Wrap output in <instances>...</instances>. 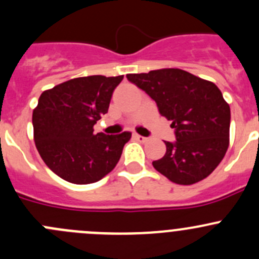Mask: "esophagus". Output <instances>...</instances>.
<instances>
[{
  "label": "esophagus",
  "mask_w": 259,
  "mask_h": 259,
  "mask_svg": "<svg viewBox=\"0 0 259 259\" xmlns=\"http://www.w3.org/2000/svg\"><path fill=\"white\" fill-rule=\"evenodd\" d=\"M134 138L138 140V142H140V143H144V142H146V140H148V138L142 137V135H138V134H134Z\"/></svg>",
  "instance_id": "34e87169"
}]
</instances>
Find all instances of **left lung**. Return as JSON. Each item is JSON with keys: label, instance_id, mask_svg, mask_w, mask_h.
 I'll return each instance as SVG.
<instances>
[{"label": "left lung", "instance_id": "left-lung-1", "mask_svg": "<svg viewBox=\"0 0 259 259\" xmlns=\"http://www.w3.org/2000/svg\"><path fill=\"white\" fill-rule=\"evenodd\" d=\"M170 120L176 142L153 166L173 183L200 182L218 166L229 144L231 109L215 83L180 69L126 75Z\"/></svg>", "mask_w": 259, "mask_h": 259}]
</instances>
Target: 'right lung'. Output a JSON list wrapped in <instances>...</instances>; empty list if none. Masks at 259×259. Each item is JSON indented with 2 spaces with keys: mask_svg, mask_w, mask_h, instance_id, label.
<instances>
[{
  "mask_svg": "<svg viewBox=\"0 0 259 259\" xmlns=\"http://www.w3.org/2000/svg\"><path fill=\"white\" fill-rule=\"evenodd\" d=\"M120 76L76 77L44 91L33 110L35 144L46 165L74 184L99 182L115 168L132 133H94Z\"/></svg>",
  "mask_w": 259,
  "mask_h": 259,
  "instance_id": "add662e5",
  "label": "right lung"
}]
</instances>
